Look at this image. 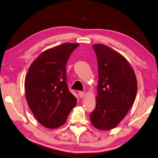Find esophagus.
<instances>
[{"mask_svg": "<svg viewBox=\"0 0 158 158\" xmlns=\"http://www.w3.org/2000/svg\"><path fill=\"white\" fill-rule=\"evenodd\" d=\"M78 94H79V96H80V98H83L84 96H85V93H84V92L79 91L78 92Z\"/></svg>", "mask_w": 158, "mask_h": 158, "instance_id": "obj_1", "label": "esophagus"}]
</instances>
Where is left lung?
Instances as JSON below:
<instances>
[{"instance_id": "1", "label": "left lung", "mask_w": 158, "mask_h": 158, "mask_svg": "<svg viewBox=\"0 0 158 158\" xmlns=\"http://www.w3.org/2000/svg\"><path fill=\"white\" fill-rule=\"evenodd\" d=\"M98 59L99 81L96 107L89 118L102 131L117 127L131 107L137 93L135 74L129 62L104 44L93 46Z\"/></svg>"}]
</instances>
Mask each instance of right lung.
<instances>
[{
	"label": "right lung",
	"instance_id": "1",
	"mask_svg": "<svg viewBox=\"0 0 158 158\" xmlns=\"http://www.w3.org/2000/svg\"><path fill=\"white\" fill-rule=\"evenodd\" d=\"M78 46L64 43L45 50L34 60L27 73V102L39 123L46 128L61 127L77 104L68 88L65 65Z\"/></svg>",
	"mask_w": 158,
	"mask_h": 158
}]
</instances>
